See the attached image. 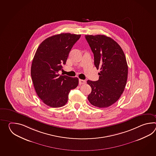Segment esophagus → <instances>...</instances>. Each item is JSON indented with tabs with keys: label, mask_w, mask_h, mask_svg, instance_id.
I'll use <instances>...</instances> for the list:
<instances>
[{
	"label": "esophagus",
	"mask_w": 156,
	"mask_h": 156,
	"mask_svg": "<svg viewBox=\"0 0 156 156\" xmlns=\"http://www.w3.org/2000/svg\"><path fill=\"white\" fill-rule=\"evenodd\" d=\"M86 83V81L83 80H79V84L80 85H83V84H85Z\"/></svg>",
	"instance_id": "obj_1"
}]
</instances>
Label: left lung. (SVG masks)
Segmentation results:
<instances>
[{
  "mask_svg": "<svg viewBox=\"0 0 156 156\" xmlns=\"http://www.w3.org/2000/svg\"><path fill=\"white\" fill-rule=\"evenodd\" d=\"M94 53V65L100 73L96 81L87 80L91 92L87 99L100 108L111 106L119 99L126 85L128 65L123 50L112 38L104 35H86Z\"/></svg>",
  "mask_w": 156,
  "mask_h": 156,
  "instance_id": "left-lung-1",
  "label": "left lung"
}]
</instances>
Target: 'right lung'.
Segmentation results:
<instances>
[{
    "instance_id": "right-lung-1",
    "label": "right lung",
    "mask_w": 156,
    "mask_h": 156,
    "mask_svg": "<svg viewBox=\"0 0 156 156\" xmlns=\"http://www.w3.org/2000/svg\"><path fill=\"white\" fill-rule=\"evenodd\" d=\"M80 34L61 33L44 40L33 57L30 74L34 89L43 103L52 108L66 104L71 90L76 87L79 79L60 75L69 54Z\"/></svg>"
}]
</instances>
